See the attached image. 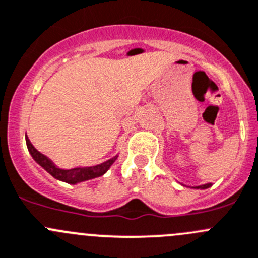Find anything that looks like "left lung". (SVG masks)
I'll return each instance as SVG.
<instances>
[{
  "label": "left lung",
  "instance_id": "obj_1",
  "mask_svg": "<svg viewBox=\"0 0 258 258\" xmlns=\"http://www.w3.org/2000/svg\"><path fill=\"white\" fill-rule=\"evenodd\" d=\"M212 184L209 182V184H204V185H199V186H194V189H208V187H211Z\"/></svg>",
  "mask_w": 258,
  "mask_h": 258
}]
</instances>
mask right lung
<instances>
[{
	"mask_svg": "<svg viewBox=\"0 0 258 258\" xmlns=\"http://www.w3.org/2000/svg\"><path fill=\"white\" fill-rule=\"evenodd\" d=\"M25 139H26V145L27 149H29L30 155L32 156V159L42 167V169L46 170L51 176H54L55 179L60 180V181L68 182V184H78V182L87 181V180L94 179V177L102 176L103 174H106L108 171L109 167L112 166L114 161L117 160L118 155L113 156L112 159L107 160V161L102 162V164L94 165V166H87V167H73V169H61V167L56 166L51 160L47 156L42 155L41 152L37 151L32 144L30 142L29 137L25 135Z\"/></svg>",
	"mask_w": 258,
	"mask_h": 258,
	"instance_id": "1",
	"label": "right lung"
}]
</instances>
